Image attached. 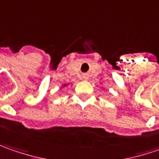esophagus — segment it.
<instances>
[{
  "mask_svg": "<svg viewBox=\"0 0 159 159\" xmlns=\"http://www.w3.org/2000/svg\"><path fill=\"white\" fill-rule=\"evenodd\" d=\"M83 78H84V79H87V78H88V75H83Z\"/></svg>",
  "mask_w": 159,
  "mask_h": 159,
  "instance_id": "1",
  "label": "esophagus"
}]
</instances>
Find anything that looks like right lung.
I'll return each mask as SVG.
<instances>
[{
  "mask_svg": "<svg viewBox=\"0 0 159 159\" xmlns=\"http://www.w3.org/2000/svg\"><path fill=\"white\" fill-rule=\"evenodd\" d=\"M64 86H65V85H64Z\"/></svg>",
  "mask_w": 159,
  "mask_h": 159,
  "instance_id": "right-lung-1",
  "label": "right lung"
}]
</instances>
